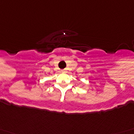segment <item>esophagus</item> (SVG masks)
I'll return each mask as SVG.
<instances>
[{
  "label": "esophagus",
  "instance_id": "obj_1",
  "mask_svg": "<svg viewBox=\"0 0 134 134\" xmlns=\"http://www.w3.org/2000/svg\"><path fill=\"white\" fill-rule=\"evenodd\" d=\"M62 72H64V70H62Z\"/></svg>",
  "mask_w": 134,
  "mask_h": 134
}]
</instances>
